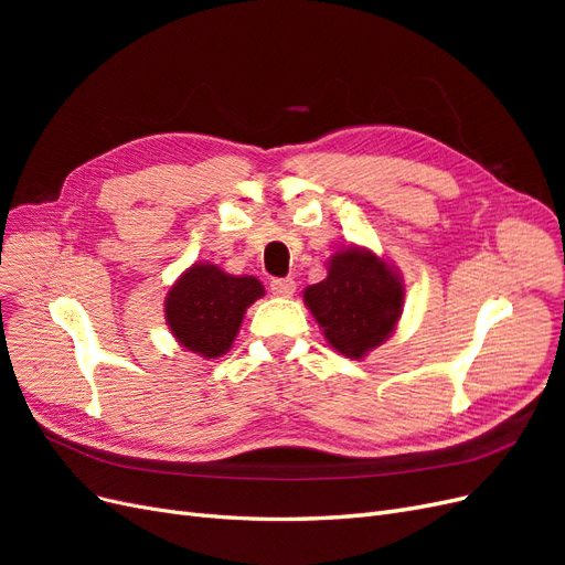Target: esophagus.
Wrapping results in <instances>:
<instances>
[{"mask_svg":"<svg viewBox=\"0 0 565 565\" xmlns=\"http://www.w3.org/2000/svg\"><path fill=\"white\" fill-rule=\"evenodd\" d=\"M297 289V282L292 278H273L270 280V292L276 297H292Z\"/></svg>","mask_w":565,"mask_h":565,"instance_id":"esophagus-1","label":"esophagus"}]
</instances>
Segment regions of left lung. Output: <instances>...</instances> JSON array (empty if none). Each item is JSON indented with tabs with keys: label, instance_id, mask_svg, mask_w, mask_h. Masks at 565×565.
<instances>
[{
	"label": "left lung",
	"instance_id": "8db88e82",
	"mask_svg": "<svg viewBox=\"0 0 565 565\" xmlns=\"http://www.w3.org/2000/svg\"><path fill=\"white\" fill-rule=\"evenodd\" d=\"M403 282L391 266L361 247L337 252L328 278L303 292L324 339L355 361L388 339L403 313Z\"/></svg>",
	"mask_w": 565,
	"mask_h": 565
}]
</instances>
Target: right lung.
I'll use <instances>...</instances> for the list:
<instances>
[{
    "label": "right lung",
    "instance_id": "obj_1",
    "mask_svg": "<svg viewBox=\"0 0 565 565\" xmlns=\"http://www.w3.org/2000/svg\"><path fill=\"white\" fill-rule=\"evenodd\" d=\"M259 297L264 285L254 276H228L214 264H193L169 289L164 316L183 349L218 358L231 349L247 306Z\"/></svg>",
    "mask_w": 565,
    "mask_h": 565
}]
</instances>
